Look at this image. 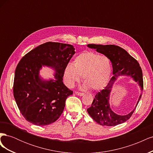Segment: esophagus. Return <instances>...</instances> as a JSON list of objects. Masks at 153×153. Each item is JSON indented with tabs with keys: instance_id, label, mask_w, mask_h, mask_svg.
I'll list each match as a JSON object with an SVG mask.
<instances>
[{
	"instance_id": "34e87169",
	"label": "esophagus",
	"mask_w": 153,
	"mask_h": 153,
	"mask_svg": "<svg viewBox=\"0 0 153 153\" xmlns=\"http://www.w3.org/2000/svg\"><path fill=\"white\" fill-rule=\"evenodd\" d=\"M75 94L78 96H82L84 95V92H75Z\"/></svg>"
}]
</instances>
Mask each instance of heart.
Instances as JSON below:
<instances>
[{"mask_svg":"<svg viewBox=\"0 0 153 153\" xmlns=\"http://www.w3.org/2000/svg\"><path fill=\"white\" fill-rule=\"evenodd\" d=\"M112 73V64L108 56L89 51L76 56L73 65L67 64L64 70V80L69 87H73L82 75L85 88L100 90L107 85Z\"/></svg>","mask_w":153,"mask_h":153,"instance_id":"heart-1","label":"heart"}]
</instances>
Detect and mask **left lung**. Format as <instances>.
<instances>
[{
  "label": "left lung",
  "mask_w": 153,
  "mask_h": 153,
  "mask_svg": "<svg viewBox=\"0 0 153 153\" xmlns=\"http://www.w3.org/2000/svg\"><path fill=\"white\" fill-rule=\"evenodd\" d=\"M87 47L96 49L97 52L110 58L112 64L114 74V76L111 78L105 89L97 92L91 106L87 108V112L94 121L102 126H113L126 122L133 114L141 98L142 94L133 111L126 115H119L115 114L110 108L109 103L110 91L117 77L123 75L130 76L134 80L137 82L142 93L143 82L142 69L139 63L124 49L116 45L89 44Z\"/></svg>",
  "instance_id": "obj_1"
}]
</instances>
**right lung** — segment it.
<instances>
[{
    "label": "right lung",
    "instance_id": "add662e5",
    "mask_svg": "<svg viewBox=\"0 0 153 153\" xmlns=\"http://www.w3.org/2000/svg\"><path fill=\"white\" fill-rule=\"evenodd\" d=\"M71 45L47 42L25 55L16 66L13 95L21 114L27 121L46 126L56 121L63 112L66 100L73 94L62 82L64 70L75 54ZM45 65L57 73L54 79L42 81L39 69Z\"/></svg>",
    "mask_w": 153,
    "mask_h": 153
}]
</instances>
